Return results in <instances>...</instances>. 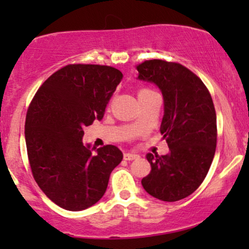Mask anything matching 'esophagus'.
<instances>
[{
  "mask_svg": "<svg viewBox=\"0 0 249 249\" xmlns=\"http://www.w3.org/2000/svg\"><path fill=\"white\" fill-rule=\"evenodd\" d=\"M139 158L138 154L136 153H131V152H127V153H124V159L125 160H134V159Z\"/></svg>",
  "mask_w": 249,
  "mask_h": 249,
  "instance_id": "34e87169",
  "label": "esophagus"
}]
</instances>
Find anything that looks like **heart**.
Instances as JSON below:
<instances>
[{
	"mask_svg": "<svg viewBox=\"0 0 249 249\" xmlns=\"http://www.w3.org/2000/svg\"><path fill=\"white\" fill-rule=\"evenodd\" d=\"M150 91H152V90H150V89H141V90L138 91V96H141V95H144V93H147V92H150Z\"/></svg>",
	"mask_w": 249,
	"mask_h": 249,
	"instance_id": "1",
	"label": "heart"
}]
</instances>
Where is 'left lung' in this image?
Instances as JSON below:
<instances>
[{
	"label": "left lung",
	"instance_id": "1",
	"mask_svg": "<svg viewBox=\"0 0 249 249\" xmlns=\"http://www.w3.org/2000/svg\"><path fill=\"white\" fill-rule=\"evenodd\" d=\"M142 81L152 82L164 97L160 133L170 152L148 153L151 172L144 190L162 201L191 196L206 178L216 147L215 108L206 85L184 65L150 59L137 65Z\"/></svg>",
	"mask_w": 249,
	"mask_h": 249
}]
</instances>
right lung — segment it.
I'll return each mask as SVG.
<instances>
[{
  "label": "right lung",
  "instance_id": "right-lung-1",
  "mask_svg": "<svg viewBox=\"0 0 249 249\" xmlns=\"http://www.w3.org/2000/svg\"><path fill=\"white\" fill-rule=\"evenodd\" d=\"M123 78L118 69L69 64L39 87L25 117V144L34 179L51 201L82 211L104 196L112 170L123 159L107 145L93 153L83 144L84 127L101 121Z\"/></svg>",
  "mask_w": 249,
  "mask_h": 249
}]
</instances>
